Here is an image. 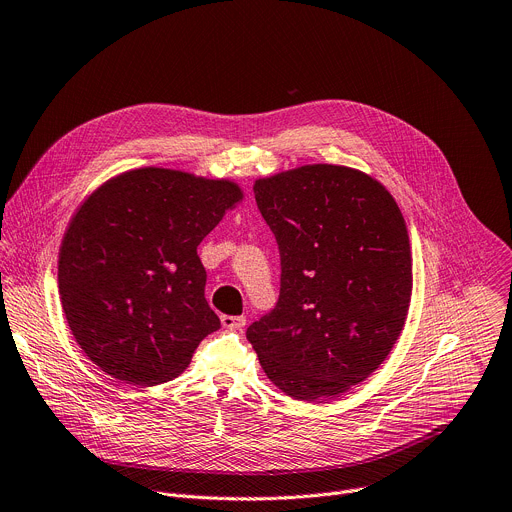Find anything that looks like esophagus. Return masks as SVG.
Returning <instances> with one entry per match:
<instances>
[{
	"mask_svg": "<svg viewBox=\"0 0 512 512\" xmlns=\"http://www.w3.org/2000/svg\"><path fill=\"white\" fill-rule=\"evenodd\" d=\"M220 320H222V327L228 329V331H243L245 324H247L245 316H228V314H224Z\"/></svg>",
	"mask_w": 512,
	"mask_h": 512,
	"instance_id": "1",
	"label": "esophagus"
}]
</instances>
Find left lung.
<instances>
[{
  "label": "left lung",
  "mask_w": 512,
  "mask_h": 512,
  "mask_svg": "<svg viewBox=\"0 0 512 512\" xmlns=\"http://www.w3.org/2000/svg\"><path fill=\"white\" fill-rule=\"evenodd\" d=\"M280 247L275 308L247 339L265 376L294 400L333 398L380 367L404 329L412 255L404 216L371 175L302 165L253 185Z\"/></svg>",
  "instance_id": "left-lung-1"
}]
</instances>
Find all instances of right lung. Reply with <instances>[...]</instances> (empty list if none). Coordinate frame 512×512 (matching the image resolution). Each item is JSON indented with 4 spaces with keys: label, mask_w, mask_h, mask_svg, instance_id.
<instances>
[{
    "label": "right lung",
    "mask_w": 512,
    "mask_h": 512,
    "mask_svg": "<svg viewBox=\"0 0 512 512\" xmlns=\"http://www.w3.org/2000/svg\"><path fill=\"white\" fill-rule=\"evenodd\" d=\"M243 198L237 181L141 167L77 208L59 249V294L77 345L108 376L169 382L220 329L198 245Z\"/></svg>",
    "instance_id": "right-lung-1"
}]
</instances>
